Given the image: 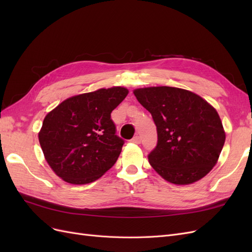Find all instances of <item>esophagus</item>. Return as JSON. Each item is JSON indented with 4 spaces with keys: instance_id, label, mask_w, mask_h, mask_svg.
Returning a JSON list of instances; mask_svg holds the SVG:
<instances>
[{
    "instance_id": "34e87169",
    "label": "esophagus",
    "mask_w": 252,
    "mask_h": 252,
    "mask_svg": "<svg viewBox=\"0 0 252 252\" xmlns=\"http://www.w3.org/2000/svg\"><path fill=\"white\" fill-rule=\"evenodd\" d=\"M131 143H134V144H140L141 143V138L139 135H135L133 136V138L130 140Z\"/></svg>"
}]
</instances>
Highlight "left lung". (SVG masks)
<instances>
[{"label":"left lung","instance_id":"1","mask_svg":"<svg viewBox=\"0 0 252 252\" xmlns=\"http://www.w3.org/2000/svg\"><path fill=\"white\" fill-rule=\"evenodd\" d=\"M133 94L157 126L158 144L148 155L152 168L177 185L204 178L217 164L226 138L217 110L181 88L147 87Z\"/></svg>","mask_w":252,"mask_h":252}]
</instances>
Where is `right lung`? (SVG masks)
<instances>
[{
	"mask_svg": "<svg viewBox=\"0 0 252 252\" xmlns=\"http://www.w3.org/2000/svg\"><path fill=\"white\" fill-rule=\"evenodd\" d=\"M127 94L118 86L74 95L45 117L39 141L58 177L70 184H88L114 165L124 140L116 134L110 114Z\"/></svg>",
	"mask_w": 252,
	"mask_h": 252,
	"instance_id": "right-lung-1",
	"label": "right lung"
}]
</instances>
